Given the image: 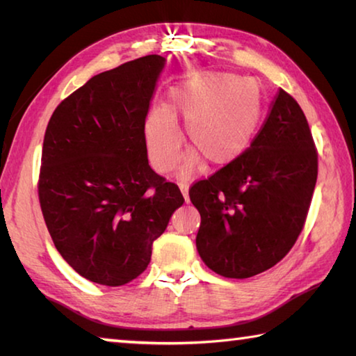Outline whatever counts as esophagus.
Returning a JSON list of instances; mask_svg holds the SVG:
<instances>
[{"label": "esophagus", "instance_id": "obj_1", "mask_svg": "<svg viewBox=\"0 0 356 356\" xmlns=\"http://www.w3.org/2000/svg\"><path fill=\"white\" fill-rule=\"evenodd\" d=\"M179 188H180V191H182V195H184V197H185V202H188V201H190V196H188V184H186V182H180V184H179Z\"/></svg>", "mask_w": 356, "mask_h": 356}]
</instances>
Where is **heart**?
I'll return each mask as SVG.
<instances>
[{
  "label": "heart",
  "instance_id": "heart-1",
  "mask_svg": "<svg viewBox=\"0 0 356 356\" xmlns=\"http://www.w3.org/2000/svg\"><path fill=\"white\" fill-rule=\"evenodd\" d=\"M261 118V92L256 81L238 80L225 72H210L174 88L165 108H155L144 124L150 163L161 174L180 159L182 135L176 120L186 125L191 152L182 171L191 172L202 156L209 166H225L248 147Z\"/></svg>",
  "mask_w": 356,
  "mask_h": 356
}]
</instances>
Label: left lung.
Here are the masks:
<instances>
[{
	"label": "left lung",
	"instance_id": "obj_1",
	"mask_svg": "<svg viewBox=\"0 0 356 356\" xmlns=\"http://www.w3.org/2000/svg\"><path fill=\"white\" fill-rule=\"evenodd\" d=\"M317 149L303 110L280 89L245 152L190 186L201 213L200 256L225 278L272 268L303 231L317 180Z\"/></svg>",
	"mask_w": 356,
	"mask_h": 356
}]
</instances>
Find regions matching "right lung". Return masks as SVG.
I'll return each mask as SVG.
<instances>
[{"label":"right lung","instance_id":"right-lung-1","mask_svg":"<svg viewBox=\"0 0 356 356\" xmlns=\"http://www.w3.org/2000/svg\"><path fill=\"white\" fill-rule=\"evenodd\" d=\"M163 65V56L147 55L92 76L45 130L38 193L47 229L64 261L102 286H124L146 270L185 201L149 166L144 141Z\"/></svg>","mask_w":356,"mask_h":356}]
</instances>
